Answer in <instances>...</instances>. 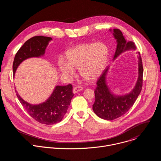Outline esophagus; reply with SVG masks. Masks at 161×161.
<instances>
[{"label":"esophagus","instance_id":"obj_1","mask_svg":"<svg viewBox=\"0 0 161 161\" xmlns=\"http://www.w3.org/2000/svg\"><path fill=\"white\" fill-rule=\"evenodd\" d=\"M81 90H83V87L81 86H76L73 88V93L76 94V93L78 92L81 91Z\"/></svg>","mask_w":161,"mask_h":161}]
</instances>
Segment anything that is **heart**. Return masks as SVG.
<instances>
[{
  "label": "heart",
  "instance_id": "heart-1",
  "mask_svg": "<svg viewBox=\"0 0 161 161\" xmlns=\"http://www.w3.org/2000/svg\"><path fill=\"white\" fill-rule=\"evenodd\" d=\"M109 50L103 42L81 44L67 51L66 62L60 60L58 67L62 73L72 77L74 68H79L81 76L94 81L103 73L108 60Z\"/></svg>",
  "mask_w": 161,
  "mask_h": 161
}]
</instances>
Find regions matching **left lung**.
<instances>
[{
    "label": "left lung",
    "instance_id": "obj_1",
    "mask_svg": "<svg viewBox=\"0 0 161 161\" xmlns=\"http://www.w3.org/2000/svg\"><path fill=\"white\" fill-rule=\"evenodd\" d=\"M113 36L117 42L114 59L126 50L136 49L134 43L132 41H126L119 29H113ZM137 53L139 54L138 79L135 87L129 94L117 96L111 92L106 83V76L108 67L106 69L99 78L97 81V87L94 91L96 100L92 108L93 111L99 117L107 120H113L119 118L133 106L138 97L143 86V67L140 53L137 52Z\"/></svg>",
    "mask_w": 161,
    "mask_h": 161
}]
</instances>
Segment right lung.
I'll return each instance as SVG.
<instances>
[{
  "mask_svg": "<svg viewBox=\"0 0 161 161\" xmlns=\"http://www.w3.org/2000/svg\"><path fill=\"white\" fill-rule=\"evenodd\" d=\"M52 37L42 36H34L27 40L15 55L13 71L14 73L18 65L27 58L43 55ZM16 96L29 115L37 122L46 125H52L60 122L66 113L71 99L74 96L73 86L58 85L51 96L42 104H31L25 102L17 93Z\"/></svg>",
  "mask_w": 161,
  "mask_h": 161,
  "instance_id": "obj_1",
  "label": "right lung"
}]
</instances>
